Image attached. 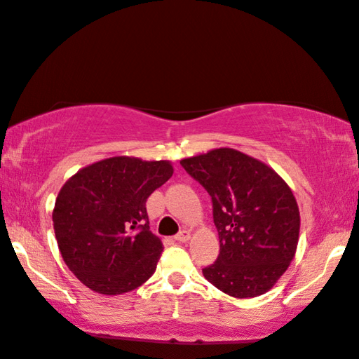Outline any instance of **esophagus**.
Masks as SVG:
<instances>
[{
	"label": "esophagus",
	"mask_w": 359,
	"mask_h": 359,
	"mask_svg": "<svg viewBox=\"0 0 359 359\" xmlns=\"http://www.w3.org/2000/svg\"><path fill=\"white\" fill-rule=\"evenodd\" d=\"M175 240L180 241V243H186L190 240V232L189 230H181V232L175 236Z\"/></svg>",
	"instance_id": "34e87169"
}]
</instances>
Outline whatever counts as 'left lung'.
<instances>
[{
    "instance_id": "1",
    "label": "left lung",
    "mask_w": 359,
    "mask_h": 359,
    "mask_svg": "<svg viewBox=\"0 0 359 359\" xmlns=\"http://www.w3.org/2000/svg\"><path fill=\"white\" fill-rule=\"evenodd\" d=\"M212 196L219 255L203 275L235 298L266 293L294 257L299 210L290 187L272 167L235 149L181 159Z\"/></svg>"
}]
</instances>
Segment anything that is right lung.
Returning a JSON list of instances; mask_svg holds the SVG:
<instances>
[{"instance_id":"add662e5","label":"right lung","mask_w":359,"mask_h":359,"mask_svg":"<svg viewBox=\"0 0 359 359\" xmlns=\"http://www.w3.org/2000/svg\"><path fill=\"white\" fill-rule=\"evenodd\" d=\"M173 175L169 161L114 156L78 170L52 213L70 272L102 294L130 292L156 270L163 243L150 232L147 198Z\"/></svg>"}]
</instances>
